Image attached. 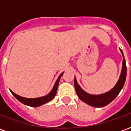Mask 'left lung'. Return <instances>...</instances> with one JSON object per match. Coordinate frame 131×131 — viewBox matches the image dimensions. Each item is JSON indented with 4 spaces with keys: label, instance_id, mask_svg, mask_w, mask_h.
I'll list each match as a JSON object with an SVG mask.
<instances>
[{
    "label": "left lung",
    "instance_id": "obj_1",
    "mask_svg": "<svg viewBox=\"0 0 131 131\" xmlns=\"http://www.w3.org/2000/svg\"><path fill=\"white\" fill-rule=\"evenodd\" d=\"M121 50V52L123 55V66H122V70H121V75L119 77L118 82L116 83L115 86L108 91L107 93L101 95H91L87 93L86 92L81 88L79 85L78 84L77 81V79L74 78V87L77 92L78 97H79L81 100L85 102L86 104L91 105L92 107H102L106 106L110 102L113 101L116 97L118 93H120L121 90L123 88L126 79V60L124 58L123 51Z\"/></svg>",
    "mask_w": 131,
    "mask_h": 131
}]
</instances>
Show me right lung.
<instances>
[{
	"label": "right lung",
	"mask_w": 131,
	"mask_h": 131,
	"mask_svg": "<svg viewBox=\"0 0 131 131\" xmlns=\"http://www.w3.org/2000/svg\"><path fill=\"white\" fill-rule=\"evenodd\" d=\"M63 74H64V72L62 73L59 76L58 79H57L56 82L54 83L53 88L52 89V91H50V93L48 94V95H46V96L37 97V98H26V97H23L19 96V95L15 94L12 91H10V92L12 93V94L15 96V97L16 99H17L19 101L21 102V103H23L24 104H26V105H28V106L33 107H39L40 105L45 104V103L48 102L50 101V100H52V99L54 98L55 95L57 93V88H58V84H59V82H60V78L62 77Z\"/></svg>",
	"instance_id": "1"
}]
</instances>
